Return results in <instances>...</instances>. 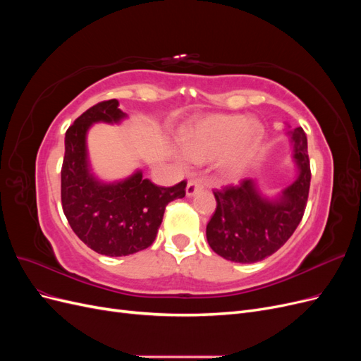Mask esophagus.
<instances>
[{
	"label": "esophagus",
	"instance_id": "34e87169",
	"mask_svg": "<svg viewBox=\"0 0 361 361\" xmlns=\"http://www.w3.org/2000/svg\"><path fill=\"white\" fill-rule=\"evenodd\" d=\"M202 188H203V185L200 183V182H197V180H190L188 183H187V195L188 197H192V195H195L197 194L199 191H202Z\"/></svg>",
	"mask_w": 361,
	"mask_h": 361
}]
</instances>
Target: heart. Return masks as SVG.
Masks as SVG:
<instances>
[{"label":"heart","instance_id":"heart-1","mask_svg":"<svg viewBox=\"0 0 361 361\" xmlns=\"http://www.w3.org/2000/svg\"><path fill=\"white\" fill-rule=\"evenodd\" d=\"M264 134V125L257 118L215 114L188 129L182 140V149L174 150L173 157L182 167L214 159L215 170L223 178L233 179L247 170Z\"/></svg>","mask_w":361,"mask_h":361}]
</instances>
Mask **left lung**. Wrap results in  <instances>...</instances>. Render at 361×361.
<instances>
[{
  "label": "left lung",
  "instance_id": "left-lung-1",
  "mask_svg": "<svg viewBox=\"0 0 361 361\" xmlns=\"http://www.w3.org/2000/svg\"><path fill=\"white\" fill-rule=\"evenodd\" d=\"M295 179L276 195H265L256 179L214 192L216 209L206 226V239L218 256L255 264L285 245L304 215L310 188L307 137L302 128L288 130Z\"/></svg>",
  "mask_w": 361,
  "mask_h": 361
}]
</instances>
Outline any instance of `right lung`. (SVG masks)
Wrapping results in <instances>:
<instances>
[{"label": "right lung", "instance_id": "add662e5", "mask_svg": "<svg viewBox=\"0 0 361 361\" xmlns=\"http://www.w3.org/2000/svg\"><path fill=\"white\" fill-rule=\"evenodd\" d=\"M128 114L111 99L89 108L75 120L64 137L61 169L63 212L75 235L96 253L129 256L154 244L166 206L185 197L187 183L157 187L137 169L113 182L94 174L87 134L94 123L120 125Z\"/></svg>", "mask_w": 361, "mask_h": 361}]
</instances>
